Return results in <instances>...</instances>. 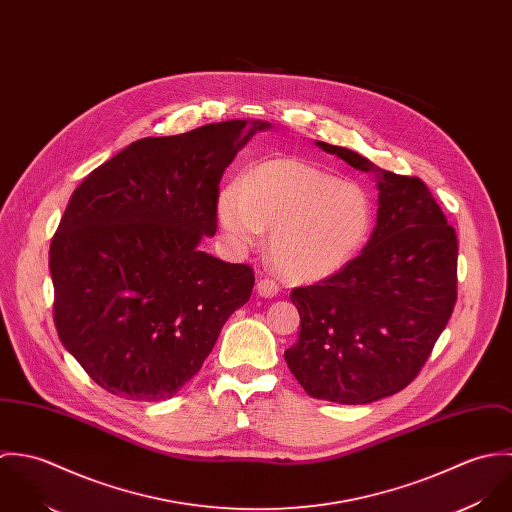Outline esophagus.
<instances>
[{
    "mask_svg": "<svg viewBox=\"0 0 512 512\" xmlns=\"http://www.w3.org/2000/svg\"><path fill=\"white\" fill-rule=\"evenodd\" d=\"M278 290H280V286L274 280H270V278H264V280H260L256 284V292L260 293L262 297H274Z\"/></svg>",
    "mask_w": 512,
    "mask_h": 512,
    "instance_id": "obj_1",
    "label": "esophagus"
}]
</instances>
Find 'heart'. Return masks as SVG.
<instances>
[{
  "mask_svg": "<svg viewBox=\"0 0 512 512\" xmlns=\"http://www.w3.org/2000/svg\"><path fill=\"white\" fill-rule=\"evenodd\" d=\"M219 219L238 248L256 244L272 226L270 256L280 272L317 282L359 254L372 228V201L359 183L286 157L252 167L226 189Z\"/></svg>",
  "mask_w": 512,
  "mask_h": 512,
  "instance_id": "obj_1",
  "label": "heart"
}]
</instances>
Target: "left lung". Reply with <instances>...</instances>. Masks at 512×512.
I'll return each mask as SVG.
<instances>
[{
    "label": "left lung",
    "instance_id": "left-lung-1",
    "mask_svg": "<svg viewBox=\"0 0 512 512\" xmlns=\"http://www.w3.org/2000/svg\"><path fill=\"white\" fill-rule=\"evenodd\" d=\"M317 146L372 171L380 207L357 258L293 288L301 331L284 357L309 396L368 404L406 388L432 355L457 301V236L422 179L347 147Z\"/></svg>",
    "mask_w": 512,
    "mask_h": 512
}]
</instances>
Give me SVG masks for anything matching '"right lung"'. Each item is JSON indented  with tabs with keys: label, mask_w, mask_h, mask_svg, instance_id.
Listing matches in <instances>:
<instances>
[{
	"label": "right lung",
	"mask_w": 512,
	"mask_h": 512,
	"mask_svg": "<svg viewBox=\"0 0 512 512\" xmlns=\"http://www.w3.org/2000/svg\"><path fill=\"white\" fill-rule=\"evenodd\" d=\"M268 122L207 124L144 138L76 189L49 248L61 343L106 392L171 398L213 351L254 288L248 264L201 252L217 232L219 185Z\"/></svg>",
	"instance_id": "add662e5"
}]
</instances>
